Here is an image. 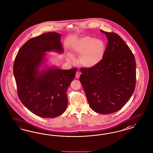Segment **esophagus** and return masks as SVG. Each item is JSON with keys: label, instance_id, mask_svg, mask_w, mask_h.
Instances as JSON below:
<instances>
[{"label": "esophagus", "instance_id": "esophagus-1", "mask_svg": "<svg viewBox=\"0 0 153 153\" xmlns=\"http://www.w3.org/2000/svg\"><path fill=\"white\" fill-rule=\"evenodd\" d=\"M80 73H79V72H76V75H75V78H79V76H80Z\"/></svg>", "mask_w": 153, "mask_h": 153}]
</instances>
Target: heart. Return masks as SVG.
I'll return each mask as SVG.
<instances>
[{
    "instance_id": "obj_1",
    "label": "heart",
    "mask_w": 153,
    "mask_h": 153,
    "mask_svg": "<svg viewBox=\"0 0 153 153\" xmlns=\"http://www.w3.org/2000/svg\"><path fill=\"white\" fill-rule=\"evenodd\" d=\"M71 48L75 54L80 55V64L85 68H91L97 66L102 61L105 53L106 45L102 39L84 36L74 41ZM67 59L69 62H73L74 56L69 53L67 55Z\"/></svg>"
}]
</instances>
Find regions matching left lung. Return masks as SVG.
Instances as JSON below:
<instances>
[{
  "instance_id": "1",
  "label": "left lung",
  "mask_w": 153,
  "mask_h": 153,
  "mask_svg": "<svg viewBox=\"0 0 153 153\" xmlns=\"http://www.w3.org/2000/svg\"><path fill=\"white\" fill-rule=\"evenodd\" d=\"M108 43L102 61L91 68H81L79 80L91 108L108 114L122 108L132 96L136 84V61L122 38L102 30Z\"/></svg>"
}]
</instances>
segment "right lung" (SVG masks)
<instances>
[{"label":"right lung","instance_id":"add662e5","mask_svg":"<svg viewBox=\"0 0 153 153\" xmlns=\"http://www.w3.org/2000/svg\"><path fill=\"white\" fill-rule=\"evenodd\" d=\"M61 34L44 33L27 41L19 49L13 74L21 102L36 115L45 118L61 115L68 106L67 90L77 69L47 66V52H64Z\"/></svg>","mask_w":153,"mask_h":153}]
</instances>
